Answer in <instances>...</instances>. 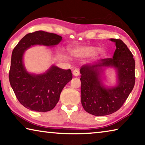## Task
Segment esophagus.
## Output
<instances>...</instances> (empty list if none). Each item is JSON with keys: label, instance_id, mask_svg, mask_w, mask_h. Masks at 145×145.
Here are the masks:
<instances>
[{"label": "esophagus", "instance_id": "1", "mask_svg": "<svg viewBox=\"0 0 145 145\" xmlns=\"http://www.w3.org/2000/svg\"><path fill=\"white\" fill-rule=\"evenodd\" d=\"M73 75H74V76H78V75H79V71L78 70H74L73 71Z\"/></svg>", "mask_w": 145, "mask_h": 145}]
</instances>
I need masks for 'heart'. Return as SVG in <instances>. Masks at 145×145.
I'll return each instance as SVG.
<instances>
[{"instance_id":"b5f03b06","label":"heart","mask_w":145,"mask_h":145,"mask_svg":"<svg viewBox=\"0 0 145 145\" xmlns=\"http://www.w3.org/2000/svg\"><path fill=\"white\" fill-rule=\"evenodd\" d=\"M99 50L97 46H79L73 48L71 53L74 57H85L92 56L96 54ZM103 54V52H102Z\"/></svg>"}]
</instances>
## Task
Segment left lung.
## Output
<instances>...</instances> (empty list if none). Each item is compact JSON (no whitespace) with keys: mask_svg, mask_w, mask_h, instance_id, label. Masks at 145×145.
<instances>
[{"mask_svg":"<svg viewBox=\"0 0 145 145\" xmlns=\"http://www.w3.org/2000/svg\"><path fill=\"white\" fill-rule=\"evenodd\" d=\"M110 40L116 46L112 58L101 59L99 63L93 65L84 64L80 70L82 107L93 116H107L118 111L135 84V60L132 52L121 39ZM102 66H114L117 69L118 86L106 89L101 84L99 68Z\"/></svg>","mask_w":145,"mask_h":145,"instance_id":"8db88e82","label":"left lung"}]
</instances>
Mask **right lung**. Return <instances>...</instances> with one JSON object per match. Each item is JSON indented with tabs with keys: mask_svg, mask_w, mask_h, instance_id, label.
Instances as JSON below:
<instances>
[{
	"mask_svg": "<svg viewBox=\"0 0 145 145\" xmlns=\"http://www.w3.org/2000/svg\"><path fill=\"white\" fill-rule=\"evenodd\" d=\"M62 37L44 31L27 33L14 48L9 80L16 97L20 104L32 111L45 112L56 106L65 85L72 79L71 70H63L53 66L40 75L27 73L22 63L25 50L35 44L52 46L58 44Z\"/></svg>",
	"mask_w": 145,
	"mask_h": 145,
	"instance_id": "add662e5",
	"label": "right lung"
}]
</instances>
